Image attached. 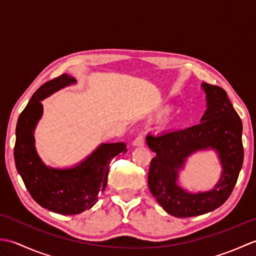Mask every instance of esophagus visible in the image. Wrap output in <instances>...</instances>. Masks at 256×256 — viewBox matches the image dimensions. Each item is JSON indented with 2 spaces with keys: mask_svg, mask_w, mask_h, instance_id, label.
Segmentation results:
<instances>
[{
  "mask_svg": "<svg viewBox=\"0 0 256 256\" xmlns=\"http://www.w3.org/2000/svg\"><path fill=\"white\" fill-rule=\"evenodd\" d=\"M145 144V138L144 135H138V138H135L133 140L134 146H143Z\"/></svg>",
  "mask_w": 256,
  "mask_h": 256,
  "instance_id": "34e87169",
  "label": "esophagus"
}]
</instances>
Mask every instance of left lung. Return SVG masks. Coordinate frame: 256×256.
<instances>
[{
    "label": "left lung",
    "instance_id": "left-lung-1",
    "mask_svg": "<svg viewBox=\"0 0 256 256\" xmlns=\"http://www.w3.org/2000/svg\"><path fill=\"white\" fill-rule=\"evenodd\" d=\"M206 108L201 122L182 130L150 134L146 143L155 152L148 170V187L164 210L177 218L200 216L219 208L230 197L242 168V121L226 90L202 84ZM211 147L220 153L224 172L208 193L189 194L176 184V170L194 151Z\"/></svg>",
    "mask_w": 256,
    "mask_h": 256
}]
</instances>
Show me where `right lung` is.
Instances as JSON below:
<instances>
[{
    "label": "right lung",
    "mask_w": 256,
    "mask_h": 256,
    "mask_svg": "<svg viewBox=\"0 0 256 256\" xmlns=\"http://www.w3.org/2000/svg\"><path fill=\"white\" fill-rule=\"evenodd\" d=\"M74 82L72 76L64 74L37 89L20 114L14 146L16 170L32 199L42 208L64 216L81 214L96 204L106 186L111 160L128 150L122 142L102 144L84 162L70 170H52L42 164L34 146V128L42 113L40 100Z\"/></svg>",
    "instance_id": "add662e5"
}]
</instances>
